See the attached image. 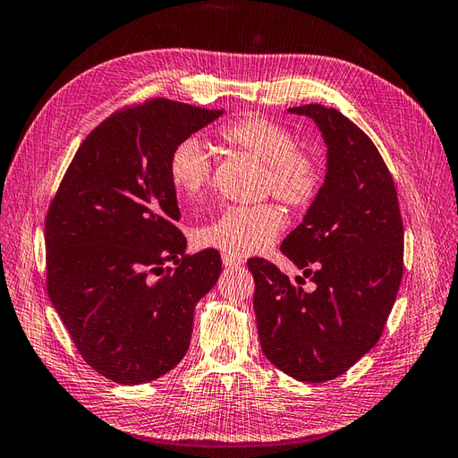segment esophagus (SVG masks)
I'll return each instance as SVG.
<instances>
[{
	"mask_svg": "<svg viewBox=\"0 0 458 458\" xmlns=\"http://www.w3.org/2000/svg\"><path fill=\"white\" fill-rule=\"evenodd\" d=\"M222 265H225V267H238V265H242V259L228 255V253H222Z\"/></svg>",
	"mask_w": 458,
	"mask_h": 458,
	"instance_id": "obj_1",
	"label": "esophagus"
}]
</instances>
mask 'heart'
Masks as SVG:
<instances>
[{
    "mask_svg": "<svg viewBox=\"0 0 458 458\" xmlns=\"http://www.w3.org/2000/svg\"><path fill=\"white\" fill-rule=\"evenodd\" d=\"M228 148L251 155L265 165L263 190L285 207L301 211L318 198L322 166L299 149V140L285 124L263 114H245L218 128ZM213 161L198 138L182 140L168 159V178L180 199L199 201L211 186ZM284 215L272 203L230 205L195 233L201 247L233 257L259 253L278 238Z\"/></svg>",
    "mask_w": 458,
    "mask_h": 458,
    "instance_id": "obj_1",
    "label": "heart"
}]
</instances>
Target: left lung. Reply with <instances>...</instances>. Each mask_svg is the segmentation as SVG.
Masks as SVG:
<instances>
[{
	"label": "left lung",
	"mask_w": 458,
	"mask_h": 458,
	"mask_svg": "<svg viewBox=\"0 0 458 458\" xmlns=\"http://www.w3.org/2000/svg\"><path fill=\"white\" fill-rule=\"evenodd\" d=\"M290 113L315 121L328 146L318 198L280 247L317 287L307 293L263 257L247 267L267 359L295 380L322 384L380 339L403 280L404 230L394 178L374 141L335 109L310 103Z\"/></svg>",
	"instance_id": "8db88e82"
}]
</instances>
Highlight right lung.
<instances>
[{"mask_svg":"<svg viewBox=\"0 0 458 458\" xmlns=\"http://www.w3.org/2000/svg\"><path fill=\"white\" fill-rule=\"evenodd\" d=\"M222 113L165 98L114 111L49 203L47 295L82 359L116 384L151 382L184 359L195 303L220 276L216 250L186 253L168 159Z\"/></svg>","mask_w":458,"mask_h":458,"instance_id":"obj_1","label":"right lung"}]
</instances>
